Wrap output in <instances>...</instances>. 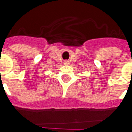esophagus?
Wrapping results in <instances>:
<instances>
[{"label": "esophagus", "instance_id": "1", "mask_svg": "<svg viewBox=\"0 0 132 132\" xmlns=\"http://www.w3.org/2000/svg\"><path fill=\"white\" fill-rule=\"evenodd\" d=\"M64 64H65V65H68V64H69V62H68V60H66V61H64Z\"/></svg>", "mask_w": 132, "mask_h": 132}]
</instances>
